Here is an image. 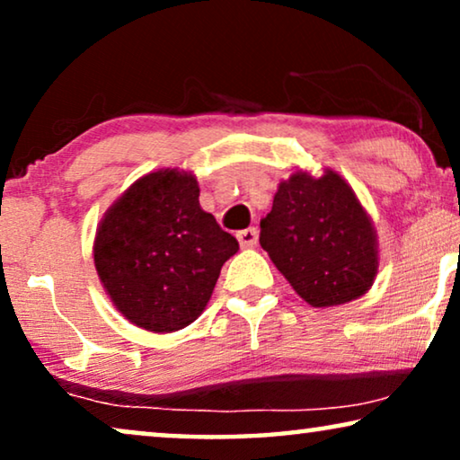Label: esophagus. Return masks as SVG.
I'll use <instances>...</instances> for the list:
<instances>
[{
	"instance_id": "esophagus-1",
	"label": "esophagus",
	"mask_w": 460,
	"mask_h": 460,
	"mask_svg": "<svg viewBox=\"0 0 460 460\" xmlns=\"http://www.w3.org/2000/svg\"><path fill=\"white\" fill-rule=\"evenodd\" d=\"M257 230L255 228H244V230H241V232H236V238H238V243H241V247H244V249H249V247H255L257 244Z\"/></svg>"
}]
</instances>
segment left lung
<instances>
[{"label": "left lung", "mask_w": 460, "mask_h": 460, "mask_svg": "<svg viewBox=\"0 0 460 460\" xmlns=\"http://www.w3.org/2000/svg\"><path fill=\"white\" fill-rule=\"evenodd\" d=\"M260 226L263 251L312 307L348 304L373 287L379 272L373 219L332 169L320 178L299 169L282 180Z\"/></svg>", "instance_id": "8db88e82"}]
</instances>
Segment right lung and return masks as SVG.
Segmentation results:
<instances>
[{"mask_svg":"<svg viewBox=\"0 0 460 460\" xmlns=\"http://www.w3.org/2000/svg\"><path fill=\"white\" fill-rule=\"evenodd\" d=\"M199 181L184 169L136 180L100 219L93 266L112 305L131 324L173 332L209 304L238 241L200 209Z\"/></svg>","mask_w":460,"mask_h":460,"instance_id":"1","label":"right lung"}]
</instances>
